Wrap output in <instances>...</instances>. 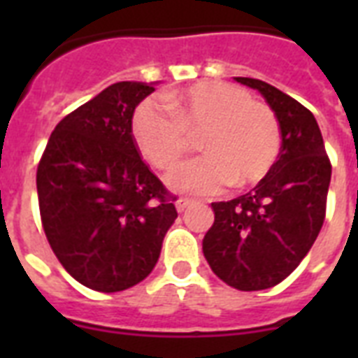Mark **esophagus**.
<instances>
[{
  "mask_svg": "<svg viewBox=\"0 0 358 358\" xmlns=\"http://www.w3.org/2000/svg\"><path fill=\"white\" fill-rule=\"evenodd\" d=\"M191 204H193V201H189V199H178V201H176V210L182 213V212H185V210H187Z\"/></svg>",
  "mask_w": 358,
  "mask_h": 358,
  "instance_id": "34e87169",
  "label": "esophagus"
}]
</instances>
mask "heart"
I'll list each match as a JSON object with an SVG mask.
<instances>
[{
	"label": "heart",
	"mask_w": 358,
	"mask_h": 358,
	"mask_svg": "<svg viewBox=\"0 0 358 358\" xmlns=\"http://www.w3.org/2000/svg\"><path fill=\"white\" fill-rule=\"evenodd\" d=\"M146 100L134 115L135 143L157 169H173L201 135L204 156L178 167L169 185L185 195H215L229 184L247 187L271 173L280 152L278 120L241 87L201 81L167 98Z\"/></svg>",
	"instance_id": "1"
}]
</instances>
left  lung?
Returning <instances> with one entry per match:
<instances>
[{"label": "left lung", "mask_w": 358, "mask_h": 358, "mask_svg": "<svg viewBox=\"0 0 358 358\" xmlns=\"http://www.w3.org/2000/svg\"><path fill=\"white\" fill-rule=\"evenodd\" d=\"M266 98L278 120L282 145L271 173L255 189L212 202L215 221L202 252L223 282L241 292L282 282L316 241L325 219L331 163L314 115L277 87L234 78Z\"/></svg>", "instance_id": "left-lung-1"}]
</instances>
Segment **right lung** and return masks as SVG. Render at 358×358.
Wrapping results in <instances>:
<instances>
[{
  "label": "right lung",
  "instance_id": "obj_1",
  "mask_svg": "<svg viewBox=\"0 0 358 358\" xmlns=\"http://www.w3.org/2000/svg\"><path fill=\"white\" fill-rule=\"evenodd\" d=\"M154 85L119 81L66 115L36 169L50 247L78 282L103 294L150 275L178 217L131 135L135 108Z\"/></svg>",
  "mask_w": 358,
  "mask_h": 358
}]
</instances>
